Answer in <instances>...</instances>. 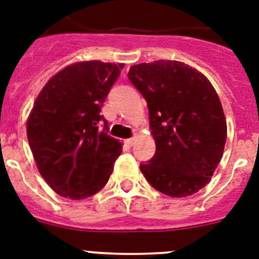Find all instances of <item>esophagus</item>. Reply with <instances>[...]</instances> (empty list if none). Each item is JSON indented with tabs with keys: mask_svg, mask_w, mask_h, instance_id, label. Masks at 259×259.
<instances>
[{
	"mask_svg": "<svg viewBox=\"0 0 259 259\" xmlns=\"http://www.w3.org/2000/svg\"><path fill=\"white\" fill-rule=\"evenodd\" d=\"M125 144L127 146H133L134 145V138H129V140H125Z\"/></svg>",
	"mask_w": 259,
	"mask_h": 259,
	"instance_id": "1",
	"label": "esophagus"
}]
</instances>
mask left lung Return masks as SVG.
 <instances>
[{"label": "left lung", "instance_id": "1", "mask_svg": "<svg viewBox=\"0 0 259 259\" xmlns=\"http://www.w3.org/2000/svg\"><path fill=\"white\" fill-rule=\"evenodd\" d=\"M130 82L148 102L155 154L140 169L169 197H188L206 184L220 163L226 119L205 75L178 61H154L129 70Z\"/></svg>", "mask_w": 259, "mask_h": 259}]
</instances>
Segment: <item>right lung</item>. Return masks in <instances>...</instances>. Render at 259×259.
<instances>
[{"label": "right lung", "mask_w": 259, "mask_h": 259, "mask_svg": "<svg viewBox=\"0 0 259 259\" xmlns=\"http://www.w3.org/2000/svg\"><path fill=\"white\" fill-rule=\"evenodd\" d=\"M122 68L77 62L52 77L35 100L27 141L39 174L61 197L88 198L109 181L122 144L109 136L100 113Z\"/></svg>", "instance_id": "right-lung-1"}]
</instances>
